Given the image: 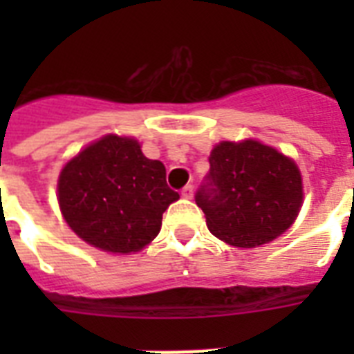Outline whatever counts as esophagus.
Here are the masks:
<instances>
[{
  "label": "esophagus",
  "mask_w": 354,
  "mask_h": 354,
  "mask_svg": "<svg viewBox=\"0 0 354 354\" xmlns=\"http://www.w3.org/2000/svg\"><path fill=\"white\" fill-rule=\"evenodd\" d=\"M193 193H194V187L189 183V185H185V187L182 189V196L183 198H193Z\"/></svg>",
  "instance_id": "1"
}]
</instances>
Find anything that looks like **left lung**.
Returning <instances> with one entry per match:
<instances>
[{"label":"left lung","instance_id":"8db88e82","mask_svg":"<svg viewBox=\"0 0 354 354\" xmlns=\"http://www.w3.org/2000/svg\"><path fill=\"white\" fill-rule=\"evenodd\" d=\"M194 200L209 232L239 248L266 244L296 221L303 200L296 163L248 139L216 145Z\"/></svg>","mask_w":354,"mask_h":354}]
</instances>
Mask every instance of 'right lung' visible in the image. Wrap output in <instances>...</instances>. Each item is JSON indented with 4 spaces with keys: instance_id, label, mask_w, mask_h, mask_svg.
<instances>
[{
    "instance_id": "right-lung-1",
    "label": "right lung",
    "mask_w": 354,
    "mask_h": 354,
    "mask_svg": "<svg viewBox=\"0 0 354 354\" xmlns=\"http://www.w3.org/2000/svg\"><path fill=\"white\" fill-rule=\"evenodd\" d=\"M178 198L167 185L163 163L145 158L136 139L119 136L86 147L58 178V204L69 227L104 252L147 246Z\"/></svg>"
}]
</instances>
